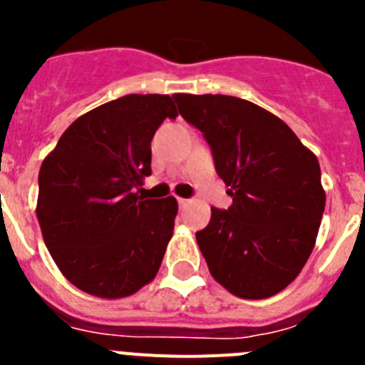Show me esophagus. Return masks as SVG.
I'll list each match as a JSON object with an SVG mask.
<instances>
[{
	"mask_svg": "<svg viewBox=\"0 0 365 365\" xmlns=\"http://www.w3.org/2000/svg\"><path fill=\"white\" fill-rule=\"evenodd\" d=\"M177 202H179L180 208H185V206L188 205V202H190V199H182V197H179V199H177Z\"/></svg>",
	"mask_w": 365,
	"mask_h": 365,
	"instance_id": "34e87169",
	"label": "esophagus"
}]
</instances>
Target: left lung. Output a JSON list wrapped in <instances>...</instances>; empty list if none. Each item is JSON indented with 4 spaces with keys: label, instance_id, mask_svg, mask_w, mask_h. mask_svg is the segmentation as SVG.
I'll return each instance as SVG.
<instances>
[{
    "label": "left lung",
    "instance_id": "left-lung-1",
    "mask_svg": "<svg viewBox=\"0 0 365 365\" xmlns=\"http://www.w3.org/2000/svg\"><path fill=\"white\" fill-rule=\"evenodd\" d=\"M206 138L230 186L228 210L212 208L197 245L208 270L245 299L278 294L307 263L325 208L320 164L267 109L227 95H173Z\"/></svg>",
    "mask_w": 365,
    "mask_h": 365
}]
</instances>
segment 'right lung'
Segmentation results:
<instances>
[{
    "instance_id": "right-lung-1",
    "label": "right lung",
    "mask_w": 365,
    "mask_h": 365,
    "mask_svg": "<svg viewBox=\"0 0 365 365\" xmlns=\"http://www.w3.org/2000/svg\"><path fill=\"white\" fill-rule=\"evenodd\" d=\"M177 109L168 95H125L63 131L38 175L36 215L58 269L98 298L131 296L157 276L175 197L144 199L151 138Z\"/></svg>"
}]
</instances>
